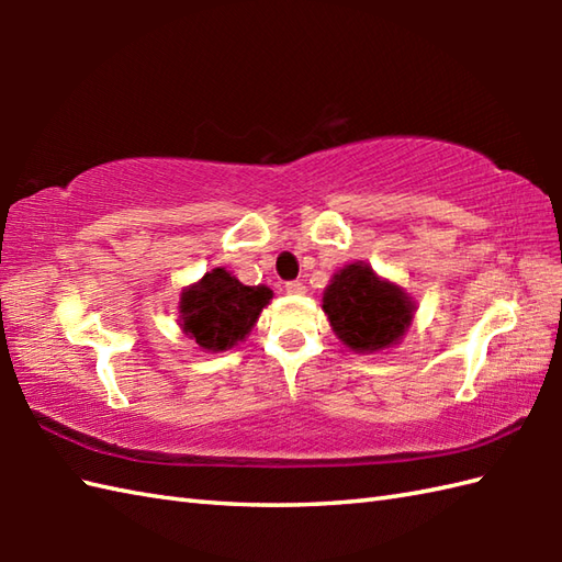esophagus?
<instances>
[{"label": "esophagus", "instance_id": "obj_1", "mask_svg": "<svg viewBox=\"0 0 562 562\" xmlns=\"http://www.w3.org/2000/svg\"><path fill=\"white\" fill-rule=\"evenodd\" d=\"M284 290H288L290 294H304V292H306L304 282H300V280H292V282H288V284H284Z\"/></svg>", "mask_w": 562, "mask_h": 562}]
</instances>
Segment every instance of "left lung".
<instances>
[{
    "label": "left lung",
    "instance_id": "1",
    "mask_svg": "<svg viewBox=\"0 0 562 562\" xmlns=\"http://www.w3.org/2000/svg\"><path fill=\"white\" fill-rule=\"evenodd\" d=\"M324 312L342 345L355 352H379L403 338L415 304L398 284L357 260L333 274L324 292Z\"/></svg>",
    "mask_w": 562,
    "mask_h": 562
}]
</instances>
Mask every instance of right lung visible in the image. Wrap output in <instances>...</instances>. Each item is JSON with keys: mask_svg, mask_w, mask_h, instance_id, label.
Masks as SVG:
<instances>
[{"mask_svg": "<svg viewBox=\"0 0 562 562\" xmlns=\"http://www.w3.org/2000/svg\"><path fill=\"white\" fill-rule=\"evenodd\" d=\"M270 300L266 284L248 288L224 268H212L181 292V328L202 350H229L248 336Z\"/></svg>", "mask_w": 562, "mask_h": 562, "instance_id": "add662e5", "label": "right lung"}]
</instances>
